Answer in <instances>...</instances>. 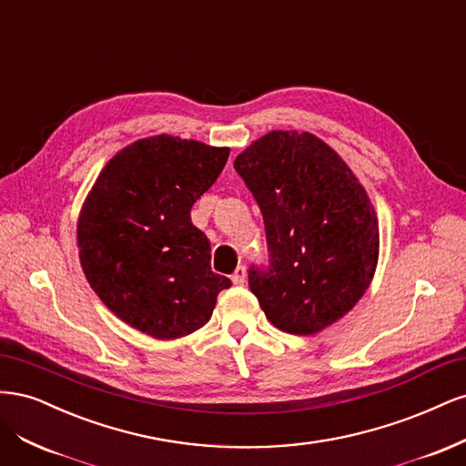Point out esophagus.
Listing matches in <instances>:
<instances>
[{
  "label": "esophagus",
  "instance_id": "esophagus-1",
  "mask_svg": "<svg viewBox=\"0 0 466 466\" xmlns=\"http://www.w3.org/2000/svg\"><path fill=\"white\" fill-rule=\"evenodd\" d=\"M231 279H233V284H235V286H243L245 281H247V270H245V266H238L237 270L233 272Z\"/></svg>",
  "mask_w": 466,
  "mask_h": 466
}]
</instances>
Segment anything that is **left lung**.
I'll return each mask as SVG.
<instances>
[{
    "label": "left lung",
    "instance_id": "1",
    "mask_svg": "<svg viewBox=\"0 0 466 466\" xmlns=\"http://www.w3.org/2000/svg\"><path fill=\"white\" fill-rule=\"evenodd\" d=\"M262 211L268 268L248 286L276 329L309 336L340 320L370 288L379 223L368 192L330 146L274 130L235 159Z\"/></svg>",
    "mask_w": 466,
    "mask_h": 466
}]
</instances>
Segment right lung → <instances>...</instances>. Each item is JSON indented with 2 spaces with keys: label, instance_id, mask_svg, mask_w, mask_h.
<instances>
[{
  "label": "right lung",
  "instance_id": "1",
  "mask_svg": "<svg viewBox=\"0 0 466 466\" xmlns=\"http://www.w3.org/2000/svg\"><path fill=\"white\" fill-rule=\"evenodd\" d=\"M229 147L153 136L118 151L95 180L77 221L81 268L120 320L157 340L202 329L231 279L209 266L194 202L214 185Z\"/></svg>",
  "mask_w": 466,
  "mask_h": 466
}]
</instances>
